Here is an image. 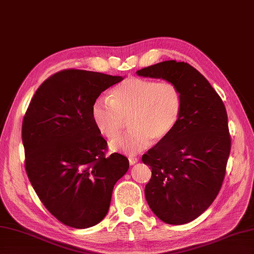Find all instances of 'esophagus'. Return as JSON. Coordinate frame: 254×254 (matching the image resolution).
<instances>
[{
    "instance_id": "1",
    "label": "esophagus",
    "mask_w": 254,
    "mask_h": 254,
    "mask_svg": "<svg viewBox=\"0 0 254 254\" xmlns=\"http://www.w3.org/2000/svg\"><path fill=\"white\" fill-rule=\"evenodd\" d=\"M137 161H138V159L136 157H133V156H130V157H128V163H130L131 166L134 165V164H136Z\"/></svg>"
}]
</instances>
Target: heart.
Returning a JSON list of instances; mask_svg holds the SVG:
<instances>
[{
    "label": "heart",
    "mask_w": 254,
    "mask_h": 254,
    "mask_svg": "<svg viewBox=\"0 0 254 254\" xmlns=\"http://www.w3.org/2000/svg\"><path fill=\"white\" fill-rule=\"evenodd\" d=\"M182 94L172 82L127 77L113 88L107 99L91 106V119L109 141L118 136L129 118L131 130L110 144L113 152L135 155L153 141L163 142L175 131L182 113Z\"/></svg>",
    "instance_id": "heart-1"
}]
</instances>
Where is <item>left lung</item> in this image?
Here are the masks:
<instances>
[{
  "instance_id": "1",
  "label": "left lung",
  "mask_w": 254,
  "mask_h": 254,
  "mask_svg": "<svg viewBox=\"0 0 254 254\" xmlns=\"http://www.w3.org/2000/svg\"><path fill=\"white\" fill-rule=\"evenodd\" d=\"M138 76L175 83L182 94V113L175 131L142 156L152 168L145 197L160 220L192 222L214 202L222 188L231 138L224 102L208 80L185 62L164 61Z\"/></svg>"
}]
</instances>
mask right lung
Returning <instances> with one entry per match:
<instances>
[{
  "label": "right lung",
  "instance_id": "obj_1",
  "mask_svg": "<svg viewBox=\"0 0 254 254\" xmlns=\"http://www.w3.org/2000/svg\"><path fill=\"white\" fill-rule=\"evenodd\" d=\"M122 79L63 69L39 86L23 119L28 179L45 207L69 227L100 223L113 187L128 169L126 156L106 155L107 141L91 119V106L99 95Z\"/></svg>",
  "mask_w": 254,
  "mask_h": 254
}]
</instances>
